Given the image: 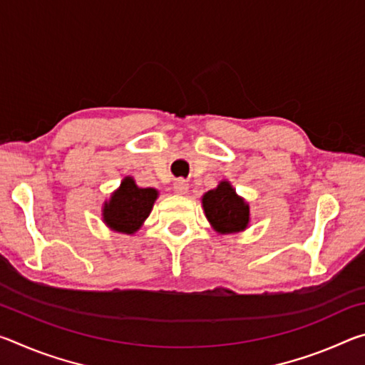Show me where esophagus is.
Instances as JSON below:
<instances>
[{"mask_svg": "<svg viewBox=\"0 0 365 365\" xmlns=\"http://www.w3.org/2000/svg\"><path fill=\"white\" fill-rule=\"evenodd\" d=\"M174 191L177 195H187L188 182L183 180V178H178V180L174 182Z\"/></svg>", "mask_w": 365, "mask_h": 365, "instance_id": "1", "label": "esophagus"}]
</instances>
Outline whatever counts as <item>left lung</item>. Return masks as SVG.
I'll return each instance as SVG.
<instances>
[{
  "label": "left lung",
  "mask_w": 365,
  "mask_h": 365,
  "mask_svg": "<svg viewBox=\"0 0 365 365\" xmlns=\"http://www.w3.org/2000/svg\"><path fill=\"white\" fill-rule=\"evenodd\" d=\"M202 209L215 232L222 235L243 232L250 224V206L230 185L220 182L217 188L202 195Z\"/></svg>",
  "instance_id": "8db88e82"
}]
</instances>
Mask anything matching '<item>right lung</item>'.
I'll use <instances>...</instances> for the list:
<instances>
[{"mask_svg":"<svg viewBox=\"0 0 365 365\" xmlns=\"http://www.w3.org/2000/svg\"><path fill=\"white\" fill-rule=\"evenodd\" d=\"M158 195V190L140 188L132 177H125L104 202L103 222L110 230L133 235L150 215Z\"/></svg>","mask_w":365,"mask_h":365,"instance_id":"obj_1","label":"right lung"}]
</instances>
